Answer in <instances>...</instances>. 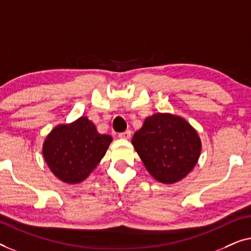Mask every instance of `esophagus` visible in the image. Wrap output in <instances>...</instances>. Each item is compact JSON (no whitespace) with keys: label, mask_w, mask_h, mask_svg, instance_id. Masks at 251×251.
Wrapping results in <instances>:
<instances>
[{"label":"esophagus","mask_w":251,"mask_h":251,"mask_svg":"<svg viewBox=\"0 0 251 251\" xmlns=\"http://www.w3.org/2000/svg\"><path fill=\"white\" fill-rule=\"evenodd\" d=\"M130 130H126V132H123V133H121L119 134V137H121V139H124V140H128L129 137H130Z\"/></svg>","instance_id":"esophagus-1"}]
</instances>
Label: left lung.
<instances>
[{"instance_id":"obj_1","label":"left lung","mask_w":251,"mask_h":251,"mask_svg":"<svg viewBox=\"0 0 251 251\" xmlns=\"http://www.w3.org/2000/svg\"><path fill=\"white\" fill-rule=\"evenodd\" d=\"M132 144L150 175L164 184H174L188 176L198 164L202 147L195 127L169 112L144 119Z\"/></svg>"}]
</instances>
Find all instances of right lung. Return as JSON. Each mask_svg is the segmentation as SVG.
Here are the masks:
<instances>
[{
    "label": "right lung",
    "mask_w": 251,
    "mask_h": 251,
    "mask_svg": "<svg viewBox=\"0 0 251 251\" xmlns=\"http://www.w3.org/2000/svg\"><path fill=\"white\" fill-rule=\"evenodd\" d=\"M111 142L112 136L99 133L94 123L82 116L56 125L45 137L42 153L56 178L78 184L97 168Z\"/></svg>",
    "instance_id": "1"
}]
</instances>
